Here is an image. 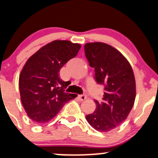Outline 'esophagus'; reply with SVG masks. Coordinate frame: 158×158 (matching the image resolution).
Wrapping results in <instances>:
<instances>
[{
  "label": "esophagus",
  "instance_id": "obj_1",
  "mask_svg": "<svg viewBox=\"0 0 158 158\" xmlns=\"http://www.w3.org/2000/svg\"><path fill=\"white\" fill-rule=\"evenodd\" d=\"M79 100L84 101L85 99H86V96H85V95H79Z\"/></svg>",
  "mask_w": 158,
  "mask_h": 158
}]
</instances>
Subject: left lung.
Segmentation results:
<instances>
[{"label":"left lung","instance_id":"8db88e82","mask_svg":"<svg viewBox=\"0 0 158 158\" xmlns=\"http://www.w3.org/2000/svg\"><path fill=\"white\" fill-rule=\"evenodd\" d=\"M84 50L96 82L104 85L102 101L95 100L96 110L85 118L95 130L108 132L120 126L132 110L136 97L134 72L127 59L107 44L87 43Z\"/></svg>","mask_w":158,"mask_h":158}]
</instances>
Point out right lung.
<instances>
[{
	"label": "right lung",
	"mask_w": 158,
	"mask_h": 158,
	"mask_svg": "<svg viewBox=\"0 0 158 158\" xmlns=\"http://www.w3.org/2000/svg\"><path fill=\"white\" fill-rule=\"evenodd\" d=\"M81 45L66 40H56L32 55L19 76L21 100L27 116L35 123L49 121L76 94L65 93L68 82L59 72L73 58Z\"/></svg>",
	"instance_id": "obj_1"
}]
</instances>
